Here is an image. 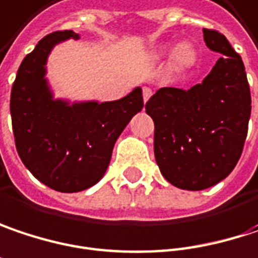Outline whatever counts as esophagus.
I'll list each match as a JSON object with an SVG mask.
<instances>
[{
    "instance_id": "obj_1",
    "label": "esophagus",
    "mask_w": 258,
    "mask_h": 258,
    "mask_svg": "<svg viewBox=\"0 0 258 258\" xmlns=\"http://www.w3.org/2000/svg\"><path fill=\"white\" fill-rule=\"evenodd\" d=\"M151 96H152V90L149 87H143V100L148 102L151 99Z\"/></svg>"
}]
</instances>
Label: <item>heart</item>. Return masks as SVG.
<instances>
[{"label": "heart", "mask_w": 258, "mask_h": 258, "mask_svg": "<svg viewBox=\"0 0 258 258\" xmlns=\"http://www.w3.org/2000/svg\"><path fill=\"white\" fill-rule=\"evenodd\" d=\"M190 56V47L187 44H180L176 50V59L178 61H186Z\"/></svg>", "instance_id": "b5f03b06"}]
</instances>
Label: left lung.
<instances>
[{"label": "left lung", "instance_id": "obj_1", "mask_svg": "<svg viewBox=\"0 0 258 258\" xmlns=\"http://www.w3.org/2000/svg\"><path fill=\"white\" fill-rule=\"evenodd\" d=\"M204 41L223 54L204 81L189 90L159 88L146 103L156 164L167 181L184 190L211 187L232 173L251 115L241 56L219 31L204 28Z\"/></svg>", "mask_w": 258, "mask_h": 258}]
</instances>
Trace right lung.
<instances>
[{
  "label": "right lung",
  "mask_w": 258,
  "mask_h": 258,
  "mask_svg": "<svg viewBox=\"0 0 258 258\" xmlns=\"http://www.w3.org/2000/svg\"><path fill=\"white\" fill-rule=\"evenodd\" d=\"M69 38L80 35L56 31L36 44L17 71L10 97L22 162L41 183L64 194L81 192L103 177L116 139L143 107L140 87L115 102L54 100L44 78L45 63L51 48Z\"/></svg>",
  "instance_id": "add662e5"
}]
</instances>
